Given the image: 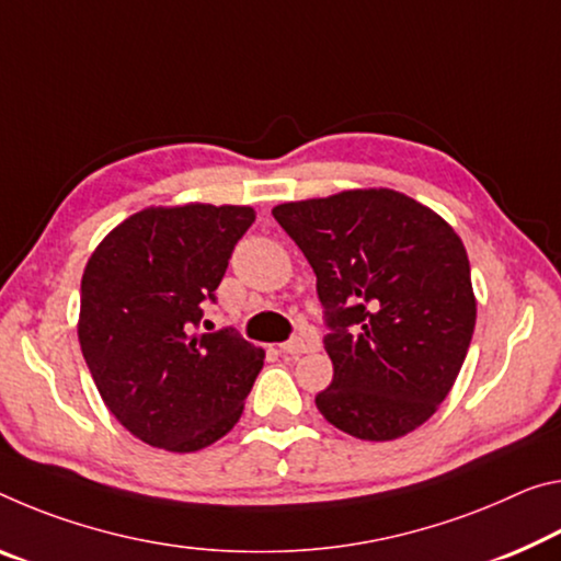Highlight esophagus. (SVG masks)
<instances>
[{
  "label": "esophagus",
  "mask_w": 561,
  "mask_h": 561,
  "mask_svg": "<svg viewBox=\"0 0 561 561\" xmlns=\"http://www.w3.org/2000/svg\"><path fill=\"white\" fill-rule=\"evenodd\" d=\"M279 350H282L284 354H287V357L297 359V357H301V354H307L309 344H307V340H301V336H297V340H289V342L279 344Z\"/></svg>",
  "instance_id": "34e87169"
}]
</instances>
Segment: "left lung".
<instances>
[{"instance_id": "left-lung-1", "label": "left lung", "mask_w": 561, "mask_h": 561, "mask_svg": "<svg viewBox=\"0 0 561 561\" xmlns=\"http://www.w3.org/2000/svg\"><path fill=\"white\" fill-rule=\"evenodd\" d=\"M317 274L334 377L317 394L357 439L414 432L455 387L477 322L467 249L437 211L387 186L272 209Z\"/></svg>"}]
</instances>
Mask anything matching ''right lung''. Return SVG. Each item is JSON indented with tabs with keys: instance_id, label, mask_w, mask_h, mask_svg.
<instances>
[{
	"instance_id": "right-lung-1",
	"label": "right lung",
	"mask_w": 561,
	"mask_h": 561,
	"mask_svg": "<svg viewBox=\"0 0 561 561\" xmlns=\"http://www.w3.org/2000/svg\"><path fill=\"white\" fill-rule=\"evenodd\" d=\"M252 221L242 204L147 207L87 260L79 346L106 409L149 447L204 449L244 412L264 352L232 329L190 332Z\"/></svg>"
}]
</instances>
